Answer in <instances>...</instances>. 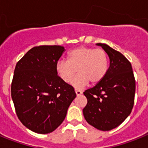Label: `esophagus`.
<instances>
[{"instance_id":"esophagus-1","label":"esophagus","mask_w":148,"mask_h":148,"mask_svg":"<svg viewBox=\"0 0 148 148\" xmlns=\"http://www.w3.org/2000/svg\"><path fill=\"white\" fill-rule=\"evenodd\" d=\"M75 93H76L77 96H80L83 93V92L81 90H75Z\"/></svg>"}]
</instances>
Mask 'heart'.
Listing matches in <instances>:
<instances>
[{"label": "heart", "mask_w": 148, "mask_h": 148, "mask_svg": "<svg viewBox=\"0 0 148 148\" xmlns=\"http://www.w3.org/2000/svg\"><path fill=\"white\" fill-rule=\"evenodd\" d=\"M109 58L103 49L79 47L68 55V62L59 61L56 65L58 76L64 82L70 83L78 70L79 74L71 82L76 89H83L90 81L97 84L107 73Z\"/></svg>", "instance_id": "1"}]
</instances>
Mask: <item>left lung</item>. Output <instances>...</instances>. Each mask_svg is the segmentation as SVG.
Returning a JSON list of instances; mask_svg holds the SVG:
<instances>
[{
  "instance_id": "obj_1",
  "label": "left lung",
  "mask_w": 148,
  "mask_h": 148,
  "mask_svg": "<svg viewBox=\"0 0 148 148\" xmlns=\"http://www.w3.org/2000/svg\"><path fill=\"white\" fill-rule=\"evenodd\" d=\"M109 58L107 73L93 87L84 92L87 104L83 109L85 119L101 131L121 125L134 106L135 80L132 64L119 51L106 44L97 43Z\"/></svg>"
}]
</instances>
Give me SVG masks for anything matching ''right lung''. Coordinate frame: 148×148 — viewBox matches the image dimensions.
<instances>
[{
    "mask_svg": "<svg viewBox=\"0 0 148 148\" xmlns=\"http://www.w3.org/2000/svg\"><path fill=\"white\" fill-rule=\"evenodd\" d=\"M61 45H41L17 62L11 84L16 112L24 126L38 134L52 132L62 124L76 97L73 86L58 76Z\"/></svg>",
    "mask_w": 148,
    "mask_h": 148,
    "instance_id": "add662e5",
    "label": "right lung"
}]
</instances>
